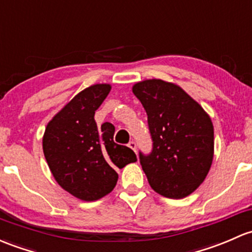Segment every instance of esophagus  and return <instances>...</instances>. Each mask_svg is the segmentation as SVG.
<instances>
[{"label": "esophagus", "mask_w": 252, "mask_h": 252, "mask_svg": "<svg viewBox=\"0 0 252 252\" xmlns=\"http://www.w3.org/2000/svg\"><path fill=\"white\" fill-rule=\"evenodd\" d=\"M128 146L131 148V150L134 151V152H136V142H134V141H130L128 144Z\"/></svg>", "instance_id": "34e87169"}]
</instances>
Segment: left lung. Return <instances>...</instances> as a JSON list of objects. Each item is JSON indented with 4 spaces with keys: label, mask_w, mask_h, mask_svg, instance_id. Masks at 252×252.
I'll use <instances>...</instances> for the list:
<instances>
[{
    "label": "left lung",
    "mask_w": 252,
    "mask_h": 252,
    "mask_svg": "<svg viewBox=\"0 0 252 252\" xmlns=\"http://www.w3.org/2000/svg\"><path fill=\"white\" fill-rule=\"evenodd\" d=\"M147 113L152 153H140V163L153 190L173 199L194 192L214 159L210 116L177 84L145 79L133 86Z\"/></svg>",
    "instance_id": "obj_1"
}]
</instances>
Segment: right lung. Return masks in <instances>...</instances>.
<instances>
[{"label": "right lung", "instance_id": "right-lung-1", "mask_svg": "<svg viewBox=\"0 0 252 252\" xmlns=\"http://www.w3.org/2000/svg\"><path fill=\"white\" fill-rule=\"evenodd\" d=\"M111 91L97 83L79 92L48 122L42 140L47 163L59 186L84 202L112 192L116 169L136 161V155L113 141L115 126H96L95 111Z\"/></svg>", "mask_w": 252, "mask_h": 252}]
</instances>
